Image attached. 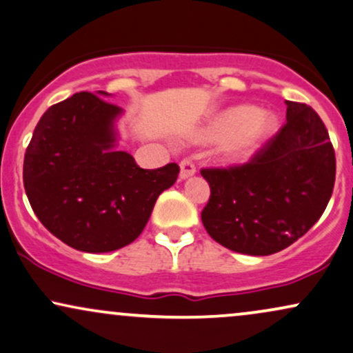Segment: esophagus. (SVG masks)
Listing matches in <instances>:
<instances>
[{"mask_svg": "<svg viewBox=\"0 0 353 353\" xmlns=\"http://www.w3.org/2000/svg\"><path fill=\"white\" fill-rule=\"evenodd\" d=\"M195 172H197V169H195L194 161L189 158L182 159L181 161V179H187V177L194 176Z\"/></svg>", "mask_w": 353, "mask_h": 353, "instance_id": "34e87169", "label": "esophagus"}]
</instances>
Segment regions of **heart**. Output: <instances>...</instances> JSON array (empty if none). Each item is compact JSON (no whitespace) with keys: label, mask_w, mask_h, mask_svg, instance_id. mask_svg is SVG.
<instances>
[{"label":"heart","mask_w":353,"mask_h":353,"mask_svg":"<svg viewBox=\"0 0 353 353\" xmlns=\"http://www.w3.org/2000/svg\"><path fill=\"white\" fill-rule=\"evenodd\" d=\"M276 127V119L269 112H259L252 105L231 107L210 123L203 138L225 141V154L230 159H244L267 140Z\"/></svg>","instance_id":"b5f03b06"}]
</instances>
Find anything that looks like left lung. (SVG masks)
Returning <instances> with one entry per match:
<instances>
[{"label":"left lung","mask_w":353,"mask_h":353,"mask_svg":"<svg viewBox=\"0 0 353 353\" xmlns=\"http://www.w3.org/2000/svg\"><path fill=\"white\" fill-rule=\"evenodd\" d=\"M200 174L210 184L202 210L207 233L234 252L269 256L300 239L324 213L336 153L313 107L287 101V122L248 163Z\"/></svg>","instance_id":"obj_1"}]
</instances>
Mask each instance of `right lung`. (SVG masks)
Instances as JSON below:
<instances>
[{
    "mask_svg": "<svg viewBox=\"0 0 353 353\" xmlns=\"http://www.w3.org/2000/svg\"><path fill=\"white\" fill-rule=\"evenodd\" d=\"M83 91L48 107L26 150L22 179L46 228L83 252H110L140 236L179 166L141 169L115 151L120 107Z\"/></svg>",
    "mask_w": 353,
    "mask_h": 353,
    "instance_id": "obj_1",
    "label": "right lung"
}]
</instances>
